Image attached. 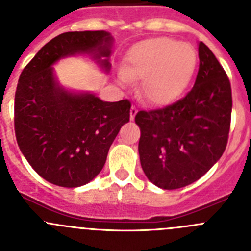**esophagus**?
I'll return each instance as SVG.
<instances>
[{"mask_svg":"<svg viewBox=\"0 0 251 251\" xmlns=\"http://www.w3.org/2000/svg\"><path fill=\"white\" fill-rule=\"evenodd\" d=\"M136 114H137V108H136L135 105H132V107H131V110H130V119H131V120H133V119H135Z\"/></svg>","mask_w":251,"mask_h":251,"instance_id":"34e87169","label":"esophagus"}]
</instances>
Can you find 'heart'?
<instances>
[{"mask_svg":"<svg viewBox=\"0 0 251 251\" xmlns=\"http://www.w3.org/2000/svg\"><path fill=\"white\" fill-rule=\"evenodd\" d=\"M197 63L194 48L169 37L135 45L121 69V81L141 80V96L154 105H166L181 96Z\"/></svg>","mask_w":251,"mask_h":251,"instance_id":"b5f03b06","label":"heart"}]
</instances>
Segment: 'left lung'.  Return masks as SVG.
Masks as SVG:
<instances>
[{
    "label": "left lung",
    "mask_w": 251,
    "mask_h": 251,
    "mask_svg": "<svg viewBox=\"0 0 251 251\" xmlns=\"http://www.w3.org/2000/svg\"><path fill=\"white\" fill-rule=\"evenodd\" d=\"M199 70L193 88L165 108L140 110L141 165L163 189L186 187L201 178L226 149L231 127L232 90L219 60L199 42Z\"/></svg>",
    "instance_id": "left-lung-1"
}]
</instances>
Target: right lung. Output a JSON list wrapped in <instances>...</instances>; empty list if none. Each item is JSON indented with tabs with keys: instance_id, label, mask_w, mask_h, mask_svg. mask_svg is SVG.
<instances>
[{
	"instance_id": "obj_1",
	"label": "right lung",
	"mask_w": 251,
	"mask_h": 251,
	"mask_svg": "<svg viewBox=\"0 0 251 251\" xmlns=\"http://www.w3.org/2000/svg\"><path fill=\"white\" fill-rule=\"evenodd\" d=\"M111 41L103 30L64 32L47 42L20 74L14 100L18 146L31 168L55 186H83L100 173L111 143L130 120L131 103L69 92L57 82L52 65L82 53L108 72Z\"/></svg>"
}]
</instances>
